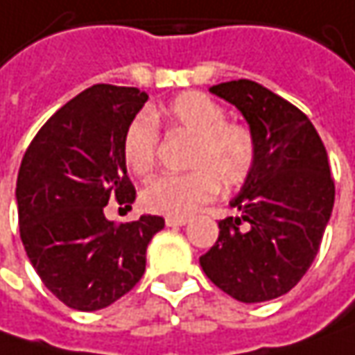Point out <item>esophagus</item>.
Listing matches in <instances>:
<instances>
[{"label":"esophagus","mask_w":355,"mask_h":355,"mask_svg":"<svg viewBox=\"0 0 355 355\" xmlns=\"http://www.w3.org/2000/svg\"><path fill=\"white\" fill-rule=\"evenodd\" d=\"M187 223V217H166L168 227H184Z\"/></svg>","instance_id":"34e87169"}]
</instances>
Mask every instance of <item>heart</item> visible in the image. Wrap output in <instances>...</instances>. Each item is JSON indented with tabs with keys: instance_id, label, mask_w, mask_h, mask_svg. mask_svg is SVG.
<instances>
[{
	"instance_id": "b5f03b06",
	"label": "heart",
	"mask_w": 355,
	"mask_h": 355,
	"mask_svg": "<svg viewBox=\"0 0 355 355\" xmlns=\"http://www.w3.org/2000/svg\"><path fill=\"white\" fill-rule=\"evenodd\" d=\"M157 118L191 138L185 173H166L152 180L140 193L144 209L168 217H185L211 201L217 187L243 185L257 164V142L245 124L229 122L225 108L203 92H182L152 114L142 112L124 132L122 156L136 175L150 173L156 164Z\"/></svg>"
}]
</instances>
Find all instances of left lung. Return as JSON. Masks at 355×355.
<instances>
[{"mask_svg":"<svg viewBox=\"0 0 355 355\" xmlns=\"http://www.w3.org/2000/svg\"><path fill=\"white\" fill-rule=\"evenodd\" d=\"M211 92L247 120L257 164L229 201L239 217L219 221L199 265L239 302H266L294 288L318 254L334 207L328 154L306 114L263 85L241 78Z\"/></svg>","mask_w":355,"mask_h":355,"instance_id":"obj_1","label":"left lung"}]
</instances>
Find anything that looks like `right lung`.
I'll use <instances>...</instances> for the list:
<instances>
[{
  "label": "right lung",
  "instance_id": "1",
  "mask_svg": "<svg viewBox=\"0 0 355 355\" xmlns=\"http://www.w3.org/2000/svg\"><path fill=\"white\" fill-rule=\"evenodd\" d=\"M148 94L94 85L59 108L21 162L15 199L23 247L39 279L69 308L92 312L130 293L146 270V249L164 219L114 225L110 199L132 209L136 189L122 156L128 124Z\"/></svg>",
  "mask_w": 355,
  "mask_h": 355
}]
</instances>
